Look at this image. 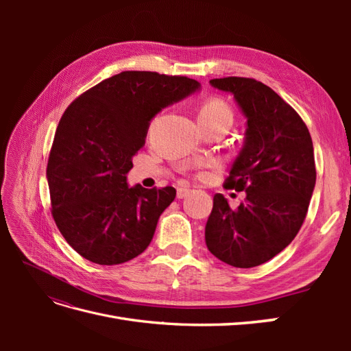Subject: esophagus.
<instances>
[{"mask_svg":"<svg viewBox=\"0 0 351 351\" xmlns=\"http://www.w3.org/2000/svg\"><path fill=\"white\" fill-rule=\"evenodd\" d=\"M190 193H192V190L187 189V187H180V189H177V197H178V199H184V197L189 196Z\"/></svg>","mask_w":351,"mask_h":351,"instance_id":"1","label":"esophagus"}]
</instances>
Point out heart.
<instances>
[{
    "instance_id": "obj_1",
    "label": "heart",
    "mask_w": 351,
    "mask_h": 351,
    "mask_svg": "<svg viewBox=\"0 0 351 351\" xmlns=\"http://www.w3.org/2000/svg\"><path fill=\"white\" fill-rule=\"evenodd\" d=\"M199 121H214V120H230L231 121V111L228 105L219 98H209L206 99L199 110L197 115Z\"/></svg>"
}]
</instances>
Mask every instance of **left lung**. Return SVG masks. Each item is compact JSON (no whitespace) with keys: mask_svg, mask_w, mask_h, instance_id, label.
<instances>
[{"mask_svg":"<svg viewBox=\"0 0 351 351\" xmlns=\"http://www.w3.org/2000/svg\"><path fill=\"white\" fill-rule=\"evenodd\" d=\"M234 97L246 119L243 146L226 187L246 193L232 210L221 193L205 227L208 250L236 268H253L282 252L299 232L316 183L309 130L289 104L253 79L209 80Z\"/></svg>","mask_w":351,"mask_h":351,"instance_id":"left-lung-1","label":"left lung"}]
</instances>
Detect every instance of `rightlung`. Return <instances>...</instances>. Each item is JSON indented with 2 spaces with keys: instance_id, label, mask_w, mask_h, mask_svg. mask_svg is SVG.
<instances>
[{
  "instance_id": "1",
  "label": "right lung",
  "mask_w": 351,
  "mask_h": 351,
  "mask_svg": "<svg viewBox=\"0 0 351 351\" xmlns=\"http://www.w3.org/2000/svg\"><path fill=\"white\" fill-rule=\"evenodd\" d=\"M200 90V83L152 71L105 79L62 114L48 159L52 217L70 246L98 265L146 250L174 187L129 186L127 174L156 114Z\"/></svg>"
}]
</instances>
